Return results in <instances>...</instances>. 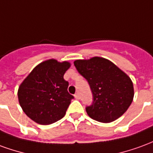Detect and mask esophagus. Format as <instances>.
Returning <instances> with one entry per match:
<instances>
[{
    "label": "esophagus",
    "mask_w": 153,
    "mask_h": 153,
    "mask_svg": "<svg viewBox=\"0 0 153 153\" xmlns=\"http://www.w3.org/2000/svg\"><path fill=\"white\" fill-rule=\"evenodd\" d=\"M74 97H75V99L79 100V99H80V95H79V93H75V94H74Z\"/></svg>",
    "instance_id": "obj_1"
}]
</instances>
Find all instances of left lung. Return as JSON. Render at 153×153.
I'll list each match as a JSON object with an SVG mask.
<instances>
[{
    "mask_svg": "<svg viewBox=\"0 0 153 153\" xmlns=\"http://www.w3.org/2000/svg\"><path fill=\"white\" fill-rule=\"evenodd\" d=\"M74 66L88 82L93 102L86 111L93 120L110 123L128 110L134 98L130 78L107 59L95 56L89 60H76Z\"/></svg>",
    "mask_w": 153,
    "mask_h": 153,
    "instance_id": "left-lung-1",
    "label": "left lung"
}]
</instances>
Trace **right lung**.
<instances>
[{
  "instance_id": "1",
  "label": "right lung",
  "mask_w": 153,
  "mask_h": 153,
  "mask_svg": "<svg viewBox=\"0 0 153 153\" xmlns=\"http://www.w3.org/2000/svg\"><path fill=\"white\" fill-rule=\"evenodd\" d=\"M68 61L50 59L42 62L26 77L18 90L19 105L29 118L39 125H51L63 118L74 97L68 93L64 74Z\"/></svg>"
}]
</instances>
